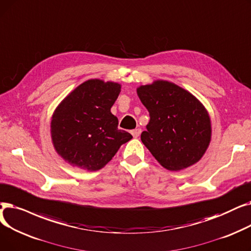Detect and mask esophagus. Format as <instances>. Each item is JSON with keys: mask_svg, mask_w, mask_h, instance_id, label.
I'll use <instances>...</instances> for the list:
<instances>
[{"mask_svg": "<svg viewBox=\"0 0 251 251\" xmlns=\"http://www.w3.org/2000/svg\"><path fill=\"white\" fill-rule=\"evenodd\" d=\"M141 132H142V129L138 127V128H136V129H133L130 133H132V135H133L134 138H138V137L141 135Z\"/></svg>", "mask_w": 251, "mask_h": 251, "instance_id": "1", "label": "esophagus"}]
</instances>
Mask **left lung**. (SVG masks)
Here are the masks:
<instances>
[{"label": "left lung", "instance_id": "1", "mask_svg": "<svg viewBox=\"0 0 251 251\" xmlns=\"http://www.w3.org/2000/svg\"><path fill=\"white\" fill-rule=\"evenodd\" d=\"M150 114L141 140L164 169L177 172L197 163L211 140L209 114L194 95L168 80L137 88Z\"/></svg>", "mask_w": 251, "mask_h": 251}]
</instances>
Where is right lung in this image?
<instances>
[{
    "mask_svg": "<svg viewBox=\"0 0 251 251\" xmlns=\"http://www.w3.org/2000/svg\"><path fill=\"white\" fill-rule=\"evenodd\" d=\"M122 85L89 79L60 102L52 115L51 138L59 156L70 165L96 172L108 163L133 136L118 129L110 109Z\"/></svg>",
    "mask_w": 251,
    "mask_h": 251,
    "instance_id": "1",
    "label": "right lung"
}]
</instances>
